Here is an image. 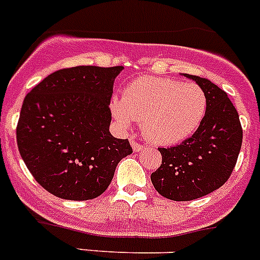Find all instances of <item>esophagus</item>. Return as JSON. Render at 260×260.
Instances as JSON below:
<instances>
[{
  "mask_svg": "<svg viewBox=\"0 0 260 260\" xmlns=\"http://www.w3.org/2000/svg\"><path fill=\"white\" fill-rule=\"evenodd\" d=\"M131 145H132V148H134L135 152H137V150H141L143 149V144H140L139 141H136L135 139H131Z\"/></svg>",
  "mask_w": 260,
  "mask_h": 260,
  "instance_id": "1",
  "label": "esophagus"
}]
</instances>
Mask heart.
<instances>
[{
    "instance_id": "obj_1",
    "label": "heart",
    "mask_w": 260,
    "mask_h": 260,
    "mask_svg": "<svg viewBox=\"0 0 260 260\" xmlns=\"http://www.w3.org/2000/svg\"><path fill=\"white\" fill-rule=\"evenodd\" d=\"M208 110V96L200 86L177 79L143 76L126 87L113 116L123 126L141 123L148 140L161 145L180 143L198 129Z\"/></svg>"
}]
</instances>
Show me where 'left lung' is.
Here are the masks:
<instances>
[{
    "label": "left lung",
    "mask_w": 260,
    "mask_h": 260,
    "mask_svg": "<svg viewBox=\"0 0 260 260\" xmlns=\"http://www.w3.org/2000/svg\"><path fill=\"white\" fill-rule=\"evenodd\" d=\"M208 96V110L193 136L158 148L162 161L152 173L154 189L172 201H191L217 190L230 178L242 147L239 115L228 93L206 78L185 74Z\"/></svg>",
    "instance_id": "left-lung-1"
}]
</instances>
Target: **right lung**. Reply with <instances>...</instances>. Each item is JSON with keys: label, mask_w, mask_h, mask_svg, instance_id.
<instances>
[{"label": "right lung", "mask_w": 260, "mask_h": 260, "mask_svg": "<svg viewBox=\"0 0 260 260\" xmlns=\"http://www.w3.org/2000/svg\"><path fill=\"white\" fill-rule=\"evenodd\" d=\"M121 70H58L26 95L17 144L32 177L49 193L71 201L99 197L117 164L132 153L128 139L110 132L113 80Z\"/></svg>", "instance_id": "1"}]
</instances>
